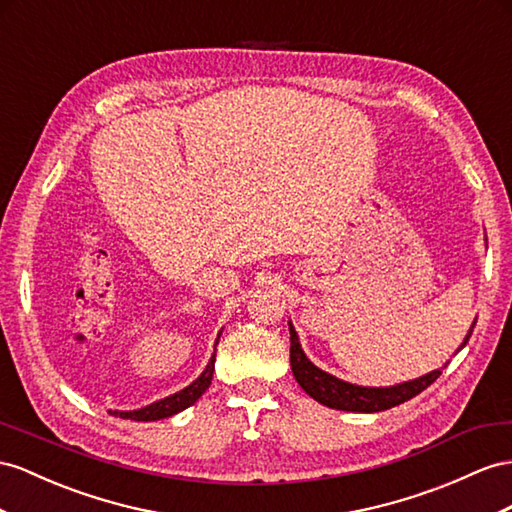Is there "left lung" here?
<instances>
[{"mask_svg":"<svg viewBox=\"0 0 512 512\" xmlns=\"http://www.w3.org/2000/svg\"><path fill=\"white\" fill-rule=\"evenodd\" d=\"M476 322L471 324V329L465 337V342L461 348L469 342L471 333H474ZM290 363H292V372L298 385L303 387L313 400H318L324 406H331V409L337 411H352V413H378L391 409V406H398L406 400L415 398L417 393H422L426 387L437 381L441 376V370L430 372L422 378H415V381L402 383L396 387H359V385H350L339 381V378L322 372L316 368L307 357L303 348L298 344V335L294 331V326L290 324ZM458 348V350H461Z\"/></svg>","mask_w":512,"mask_h":512,"instance_id":"1","label":"left lung"}]
</instances>
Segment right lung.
I'll return each mask as SVG.
<instances>
[{"label":"right lung","instance_id":"obj_1","mask_svg":"<svg viewBox=\"0 0 512 512\" xmlns=\"http://www.w3.org/2000/svg\"><path fill=\"white\" fill-rule=\"evenodd\" d=\"M214 361H216V352H214V357L209 359L203 374L196 378L192 385H188L186 389L173 393V396H168L164 400H157V402L144 406V409H138V411H110V413L112 415H119L123 419H134V422H155V419H164V417L175 415V413H179L183 409H188V406L199 400L203 393H205V389L212 385Z\"/></svg>","mask_w":512,"mask_h":512}]
</instances>
